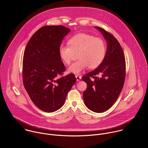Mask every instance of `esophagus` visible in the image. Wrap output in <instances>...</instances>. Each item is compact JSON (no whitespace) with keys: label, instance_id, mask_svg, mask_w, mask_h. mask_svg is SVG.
Listing matches in <instances>:
<instances>
[{"label":"esophagus","instance_id":"1","mask_svg":"<svg viewBox=\"0 0 148 148\" xmlns=\"http://www.w3.org/2000/svg\"><path fill=\"white\" fill-rule=\"evenodd\" d=\"M76 78L77 81H79L82 79V76L79 75H76Z\"/></svg>","mask_w":148,"mask_h":148}]
</instances>
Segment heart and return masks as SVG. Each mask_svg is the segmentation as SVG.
I'll use <instances>...</instances> for the list:
<instances>
[{
    "instance_id": "heart-1",
    "label": "heart",
    "mask_w": 148,
    "mask_h": 148,
    "mask_svg": "<svg viewBox=\"0 0 148 148\" xmlns=\"http://www.w3.org/2000/svg\"><path fill=\"white\" fill-rule=\"evenodd\" d=\"M68 45H61L59 55L65 64L70 63L77 53V62L68 68L69 72L79 74L88 66L90 69L97 68L106 57V47L104 40L85 33L76 34L68 40Z\"/></svg>"
}]
</instances>
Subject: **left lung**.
I'll use <instances>...</instances> for the list:
<instances>
[{"mask_svg":"<svg viewBox=\"0 0 148 148\" xmlns=\"http://www.w3.org/2000/svg\"><path fill=\"white\" fill-rule=\"evenodd\" d=\"M95 28L106 40L107 49L102 63L82 77L87 84L83 99L89 109L101 113L109 109L118 99L125 82L126 64L123 48L118 40L104 29Z\"/></svg>","mask_w":148,"mask_h":148,"instance_id":"8db88e82","label":"left lung"}]
</instances>
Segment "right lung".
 Masks as SVG:
<instances>
[{
    "label": "right lung",
    "mask_w": 148,
    "mask_h": 148,
    "mask_svg": "<svg viewBox=\"0 0 148 148\" xmlns=\"http://www.w3.org/2000/svg\"><path fill=\"white\" fill-rule=\"evenodd\" d=\"M70 31L63 25L39 28L27 44L23 59L24 86L34 104L50 113L59 109L76 79L69 73L62 76L65 67L59 48Z\"/></svg>",
    "instance_id": "add662e5"
}]
</instances>
